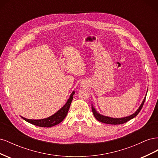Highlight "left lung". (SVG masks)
Instances as JSON below:
<instances>
[{
	"label": "left lung",
	"instance_id": "obj_1",
	"mask_svg": "<svg viewBox=\"0 0 158 158\" xmlns=\"http://www.w3.org/2000/svg\"><path fill=\"white\" fill-rule=\"evenodd\" d=\"M147 92H148V90H147ZM146 95H147V93L146 94L145 98H144V100L142 101L140 107H138V109L136 110V111L135 113L132 114L131 115H129L128 117H122V118H113V117H107V116H105V115H103V114H102L99 113L96 111V109L94 107L93 105H92V109L93 114H94L95 118H96L97 120L99 122L106 123V124H109V125H120V124H123L125 123H127L129 120H131V119L135 118L137 115V114L139 113V112L140 111V110L142 109V108L143 107V105H144V103Z\"/></svg>",
	"mask_w": 158,
	"mask_h": 158
}]
</instances>
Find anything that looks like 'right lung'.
<instances>
[{"label": "right lung", "mask_w": 158, "mask_h": 158, "mask_svg": "<svg viewBox=\"0 0 158 158\" xmlns=\"http://www.w3.org/2000/svg\"><path fill=\"white\" fill-rule=\"evenodd\" d=\"M74 94V91H73L70 94L69 99L64 105V106L63 107H61V109H60L59 111L55 113L54 114H52V115L49 117L43 119H37V120L36 119H28L23 117H22V118L23 119H24L26 121L32 124L33 125H36L41 127H51L58 125V124H59L63 121V119L66 117V114H67L70 104L72 103V101H73V95Z\"/></svg>", "instance_id": "1"}]
</instances>
